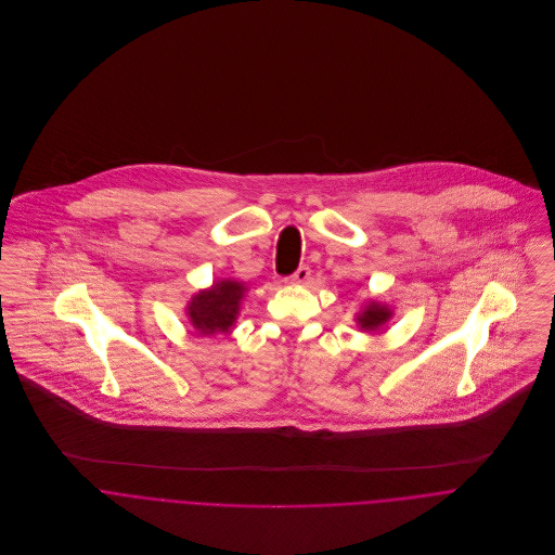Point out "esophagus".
Listing matches in <instances>:
<instances>
[{
	"label": "esophagus",
	"mask_w": 555,
	"mask_h": 555,
	"mask_svg": "<svg viewBox=\"0 0 555 555\" xmlns=\"http://www.w3.org/2000/svg\"><path fill=\"white\" fill-rule=\"evenodd\" d=\"M310 273H312V271H310V267H306V264H304V267H299V269L295 271V275L291 278V282H293V284H306V282L310 280Z\"/></svg>",
	"instance_id": "34e87169"
}]
</instances>
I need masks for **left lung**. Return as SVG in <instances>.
<instances>
[{
    "instance_id": "obj_1",
    "label": "left lung",
    "mask_w": 555,
    "mask_h": 555,
    "mask_svg": "<svg viewBox=\"0 0 555 555\" xmlns=\"http://www.w3.org/2000/svg\"><path fill=\"white\" fill-rule=\"evenodd\" d=\"M393 306L383 304L378 299H365L361 310L354 314V322L361 331H378L393 318Z\"/></svg>"
}]
</instances>
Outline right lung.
Masks as SVG:
<instances>
[{"mask_svg":"<svg viewBox=\"0 0 555 555\" xmlns=\"http://www.w3.org/2000/svg\"><path fill=\"white\" fill-rule=\"evenodd\" d=\"M247 284L233 278L216 280L209 288H201L185 304V317L203 335H229L237 322L241 301L245 299Z\"/></svg>","mask_w":555,"mask_h":555,"instance_id":"1","label":"right lung"}]
</instances>
